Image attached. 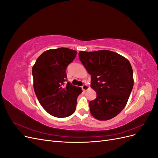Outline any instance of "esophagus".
I'll list each match as a JSON object with an SVG mask.
<instances>
[{"mask_svg":"<svg viewBox=\"0 0 158 158\" xmlns=\"http://www.w3.org/2000/svg\"><path fill=\"white\" fill-rule=\"evenodd\" d=\"M82 88L84 91H86L87 89H89V86L87 85V84H84L82 86Z\"/></svg>","mask_w":158,"mask_h":158,"instance_id":"obj_1","label":"esophagus"}]
</instances>
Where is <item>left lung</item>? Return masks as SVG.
<instances>
[{"instance_id":"1","label":"left lung","mask_w":158,"mask_h":158,"mask_svg":"<svg viewBox=\"0 0 158 158\" xmlns=\"http://www.w3.org/2000/svg\"><path fill=\"white\" fill-rule=\"evenodd\" d=\"M80 61L91 74V88L97 94L89 102L92 115L99 121L109 120L127 105L134 85L130 62L115 52L99 50L79 52Z\"/></svg>"}]
</instances>
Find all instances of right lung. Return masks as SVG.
<instances>
[{
    "label": "right lung",
    "instance_id": "obj_1",
    "mask_svg": "<svg viewBox=\"0 0 158 158\" xmlns=\"http://www.w3.org/2000/svg\"><path fill=\"white\" fill-rule=\"evenodd\" d=\"M77 52L64 47L47 50L38 57L33 66V88L41 106L51 115L64 118L74 113L80 87L65 84L66 69Z\"/></svg>",
    "mask_w": 158,
    "mask_h": 158
}]
</instances>
